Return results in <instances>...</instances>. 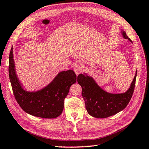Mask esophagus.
Returning a JSON list of instances; mask_svg holds the SVG:
<instances>
[{
	"instance_id": "1",
	"label": "esophagus",
	"mask_w": 149,
	"mask_h": 149,
	"mask_svg": "<svg viewBox=\"0 0 149 149\" xmlns=\"http://www.w3.org/2000/svg\"><path fill=\"white\" fill-rule=\"evenodd\" d=\"M74 70L75 72V73L76 74V75H78L80 73L84 70V67L81 65H76L74 67Z\"/></svg>"
}]
</instances>
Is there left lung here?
Returning <instances> with one entry per match:
<instances>
[{
    "label": "left lung",
    "mask_w": 149,
    "mask_h": 149,
    "mask_svg": "<svg viewBox=\"0 0 149 149\" xmlns=\"http://www.w3.org/2000/svg\"><path fill=\"white\" fill-rule=\"evenodd\" d=\"M125 39L132 42L125 31H121ZM137 71L129 89L125 93L110 94L102 89L88 75L79 74L77 82L82 87V95L87 112L95 118H105L124 109L130 101L134 91Z\"/></svg>",
    "instance_id": "left-lung-1"
}]
</instances>
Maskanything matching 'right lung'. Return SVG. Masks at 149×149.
<instances>
[{"instance_id":"obj_1","label":"right lung","mask_w":149,"mask_h":149,"mask_svg":"<svg viewBox=\"0 0 149 149\" xmlns=\"http://www.w3.org/2000/svg\"><path fill=\"white\" fill-rule=\"evenodd\" d=\"M13 47L9 54V75L14 97L20 107L31 115L55 118L62 114L64 100L77 77L72 70L61 72L53 81L37 92H27L22 88L15 72Z\"/></svg>"}]
</instances>
